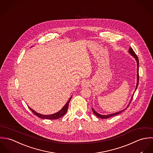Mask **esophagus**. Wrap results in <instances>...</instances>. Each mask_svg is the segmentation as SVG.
<instances>
[{"mask_svg":"<svg viewBox=\"0 0 153 153\" xmlns=\"http://www.w3.org/2000/svg\"><path fill=\"white\" fill-rule=\"evenodd\" d=\"M89 82L88 80H83L81 83L82 88H87L89 86Z\"/></svg>","mask_w":153,"mask_h":153,"instance_id":"esophagus-1","label":"esophagus"}]
</instances>
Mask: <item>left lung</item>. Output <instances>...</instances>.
<instances>
[{"label":"left lung","mask_w":153,"mask_h":153,"mask_svg":"<svg viewBox=\"0 0 153 153\" xmlns=\"http://www.w3.org/2000/svg\"><path fill=\"white\" fill-rule=\"evenodd\" d=\"M129 53L135 59V60H137V66H138V67H138V68H137V86H136V88H135V91H136V89H137V87H138V83H139V73H138L139 60H138V58L137 54H135V53L133 49H132L131 47H130L129 49ZM133 96H134V94H133L132 96V98H131V101H130V102H129V105H130V103H131V100L132 99ZM129 105L128 106V107L129 106ZM128 107H127V108H128ZM126 108H125V109L122 110L121 111H120V112H117V113H115V114H110V115H102L99 114L97 113L93 109H92V111H93L94 114L96 116H97L98 118H101V119H107V118H110V117H114V116H115V115H118V114H121L123 111H125Z\"/></svg>","instance_id":"obj_1"}]
</instances>
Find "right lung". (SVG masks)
I'll list each match as a JSON object with an SVG mask.
<instances>
[{
	"label": "right lung",
	"mask_w": 153,
	"mask_h": 153,
	"mask_svg": "<svg viewBox=\"0 0 153 153\" xmlns=\"http://www.w3.org/2000/svg\"><path fill=\"white\" fill-rule=\"evenodd\" d=\"M71 99V97L70 98V99L68 100V101L67 102V103L65 104V105L62 108V109H61L60 111H59L58 112L56 113V114H52V115H42V114H38L37 112H36L35 111H34L33 109H32L31 108H30L29 107V108L30 109L31 111L36 115L38 117L41 118V119H47V120H57L60 118L62 117V116H64L67 111V109H68V105H69V102L70 101Z\"/></svg>",
	"instance_id": "1"
}]
</instances>
